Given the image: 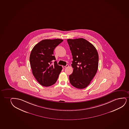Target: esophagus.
<instances>
[{"instance_id": "obj_1", "label": "esophagus", "mask_w": 129, "mask_h": 129, "mask_svg": "<svg viewBox=\"0 0 129 129\" xmlns=\"http://www.w3.org/2000/svg\"><path fill=\"white\" fill-rule=\"evenodd\" d=\"M69 66V65L68 64H67V65H66V66H62V68H63V69H65L66 68H67V67H68Z\"/></svg>"}]
</instances>
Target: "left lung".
I'll return each instance as SVG.
<instances>
[{"mask_svg":"<svg viewBox=\"0 0 129 129\" xmlns=\"http://www.w3.org/2000/svg\"><path fill=\"white\" fill-rule=\"evenodd\" d=\"M73 57L71 85L83 89L88 86L97 72L99 55L93 44L84 38L67 40Z\"/></svg>","mask_w":129,"mask_h":129,"instance_id":"1","label":"left lung"}]
</instances>
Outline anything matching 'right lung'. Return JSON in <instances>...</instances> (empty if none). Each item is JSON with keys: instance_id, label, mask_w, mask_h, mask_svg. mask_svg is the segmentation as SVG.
<instances>
[{"instance_id": "obj_1", "label": "right lung", "mask_w": 129, "mask_h": 129, "mask_svg": "<svg viewBox=\"0 0 129 129\" xmlns=\"http://www.w3.org/2000/svg\"><path fill=\"white\" fill-rule=\"evenodd\" d=\"M63 40L45 39L36 44L31 51L29 61L32 73L36 80L43 86L54 85L62 69L55 60L54 50Z\"/></svg>"}]
</instances>
